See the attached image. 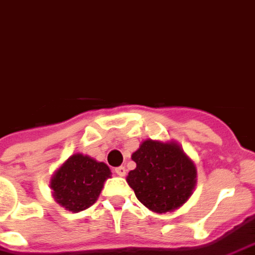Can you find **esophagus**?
I'll return each mask as SVG.
<instances>
[{"label": "esophagus", "mask_w": 255, "mask_h": 255, "mask_svg": "<svg viewBox=\"0 0 255 255\" xmlns=\"http://www.w3.org/2000/svg\"><path fill=\"white\" fill-rule=\"evenodd\" d=\"M115 174H117L118 176H125L126 175V168L124 166L117 167V168H115Z\"/></svg>", "instance_id": "obj_1"}]
</instances>
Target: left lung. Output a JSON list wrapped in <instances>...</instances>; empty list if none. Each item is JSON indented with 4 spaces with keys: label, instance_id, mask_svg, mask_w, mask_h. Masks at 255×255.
Returning a JSON list of instances; mask_svg holds the SVG:
<instances>
[{
    "label": "left lung",
    "instance_id": "obj_1",
    "mask_svg": "<svg viewBox=\"0 0 255 255\" xmlns=\"http://www.w3.org/2000/svg\"><path fill=\"white\" fill-rule=\"evenodd\" d=\"M131 159L137 166L126 181L148 209L172 212L189 200L196 186L197 170L176 142L142 141Z\"/></svg>",
    "mask_w": 255,
    "mask_h": 255
}]
</instances>
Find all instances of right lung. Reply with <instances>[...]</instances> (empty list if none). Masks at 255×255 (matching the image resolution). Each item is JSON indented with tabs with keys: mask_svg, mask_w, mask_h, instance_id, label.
<instances>
[{
	"mask_svg": "<svg viewBox=\"0 0 255 255\" xmlns=\"http://www.w3.org/2000/svg\"><path fill=\"white\" fill-rule=\"evenodd\" d=\"M110 175L111 171L103 161L74 153L54 172L50 187L54 200L76 213L95 204Z\"/></svg>",
	"mask_w": 255,
	"mask_h": 255,
	"instance_id": "1",
	"label": "right lung"
}]
</instances>
